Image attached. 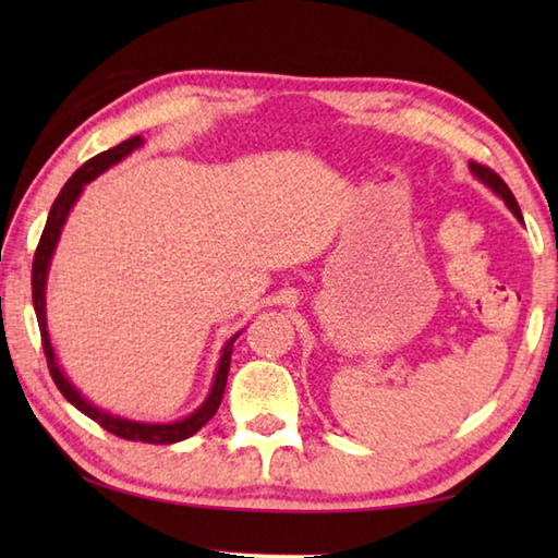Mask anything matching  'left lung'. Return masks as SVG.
<instances>
[{
	"label": "left lung",
	"instance_id": "1",
	"mask_svg": "<svg viewBox=\"0 0 558 558\" xmlns=\"http://www.w3.org/2000/svg\"><path fill=\"white\" fill-rule=\"evenodd\" d=\"M470 170L477 174V180H482L489 189H494V192L506 201V206L515 213L518 220H523V213H520V206H518L513 192H511V189H508V184L501 180V177L489 168V165H482V162L470 160Z\"/></svg>",
	"mask_w": 558,
	"mask_h": 558
}]
</instances>
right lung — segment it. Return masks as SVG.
I'll use <instances>...</instances> for the list:
<instances>
[{
    "instance_id": "1",
    "label": "right lung",
    "mask_w": 558,
    "mask_h": 558,
    "mask_svg": "<svg viewBox=\"0 0 558 558\" xmlns=\"http://www.w3.org/2000/svg\"><path fill=\"white\" fill-rule=\"evenodd\" d=\"M144 144V138L141 136H132L122 141L120 146H114L110 150H102L98 153L96 158H90L81 165V168L69 177V182L62 186V192L54 198V204L50 208V216H47L45 222V230L40 234V242L38 248H35V256H33V272H31V286H33V306H35V316H38V326H40V340H43V350H45V360L47 366H50V376L54 386L59 388V393H62L71 405L76 410H81L86 417H90L93 422H98L102 429H108L110 434L126 438V441H144V444H177V441H184V438L194 436L201 426H204L213 414L218 412L220 408V400L225 393V384H228V372H230V354H232V345H234V338L228 342V345L222 348V357L218 364V374H216V384L210 388V396L206 398L204 405H201L194 414H189L186 420L180 422H172V424H144V422H132V420H122V417H114V414H108L98 410L96 405H90L88 400H83L78 390L66 381V376L59 372V366L54 362V352L50 345V338H47V324H45V280H47V268H50V258L52 252L57 246L59 240V232H62V225L69 216L71 206H74V201L78 198V194L83 192V186H86L90 180H96L100 172H105L110 168V165L120 162L122 158H126L129 153L134 148H138Z\"/></svg>"
}]
</instances>
